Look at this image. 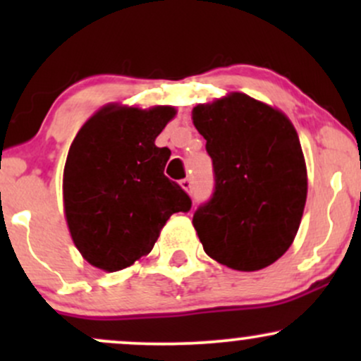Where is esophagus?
Instances as JSON below:
<instances>
[{
    "label": "esophagus",
    "mask_w": 361,
    "mask_h": 361,
    "mask_svg": "<svg viewBox=\"0 0 361 361\" xmlns=\"http://www.w3.org/2000/svg\"><path fill=\"white\" fill-rule=\"evenodd\" d=\"M180 186L185 190L186 193H192V180H188V178H185V180L180 181Z\"/></svg>",
    "instance_id": "obj_1"
}]
</instances>
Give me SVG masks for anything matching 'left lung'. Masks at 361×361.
I'll return each mask as SVG.
<instances>
[{
	"label": "left lung",
	"instance_id": "8db88e82",
	"mask_svg": "<svg viewBox=\"0 0 361 361\" xmlns=\"http://www.w3.org/2000/svg\"><path fill=\"white\" fill-rule=\"evenodd\" d=\"M212 157L215 192L193 215L204 251L238 271L287 252L307 200V166L295 127L276 106L233 91L192 111Z\"/></svg>",
	"mask_w": 361,
	"mask_h": 361
}]
</instances>
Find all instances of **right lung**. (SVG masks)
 Returning a JSON list of instances; mask_svg holds the SVG:
<instances>
[{"label": "right lung", "instance_id": "right-lung-1", "mask_svg": "<svg viewBox=\"0 0 361 361\" xmlns=\"http://www.w3.org/2000/svg\"><path fill=\"white\" fill-rule=\"evenodd\" d=\"M176 109L109 103L74 137L62 175V200L74 246L103 271H118L147 256L161 229L192 202L164 176L171 151L156 137Z\"/></svg>", "mask_w": 361, "mask_h": 361}]
</instances>
